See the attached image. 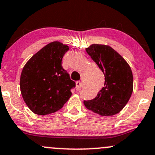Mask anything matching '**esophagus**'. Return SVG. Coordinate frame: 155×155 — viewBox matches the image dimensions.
<instances>
[{
    "label": "esophagus",
    "instance_id": "esophagus-1",
    "mask_svg": "<svg viewBox=\"0 0 155 155\" xmlns=\"http://www.w3.org/2000/svg\"><path fill=\"white\" fill-rule=\"evenodd\" d=\"M76 88H77L78 90H79V89L81 88V87H82V82H81L80 81H77V82H76Z\"/></svg>",
    "mask_w": 155,
    "mask_h": 155
}]
</instances>
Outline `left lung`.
<instances>
[{
    "mask_svg": "<svg viewBox=\"0 0 155 155\" xmlns=\"http://www.w3.org/2000/svg\"><path fill=\"white\" fill-rule=\"evenodd\" d=\"M86 52L105 75V84L95 98L84 101V106L101 116L117 114L125 106L133 92L131 68L107 45H91Z\"/></svg>",
    "mask_w": 155,
    "mask_h": 155,
    "instance_id": "obj_1",
    "label": "left lung"
}]
</instances>
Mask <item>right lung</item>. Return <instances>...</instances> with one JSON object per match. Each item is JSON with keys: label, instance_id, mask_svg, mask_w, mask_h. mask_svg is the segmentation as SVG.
<instances>
[{"label": "right lung", "instance_id": "obj_1", "mask_svg": "<svg viewBox=\"0 0 155 155\" xmlns=\"http://www.w3.org/2000/svg\"><path fill=\"white\" fill-rule=\"evenodd\" d=\"M68 45L53 41L26 63L20 79L21 92L29 108L38 115L54 113L64 106L76 86L61 66Z\"/></svg>", "mask_w": 155, "mask_h": 155}]
</instances>
